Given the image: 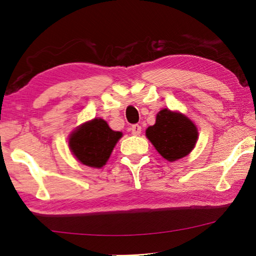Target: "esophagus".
I'll list each match as a JSON object with an SVG mask.
<instances>
[{
  "label": "esophagus",
  "mask_w": 256,
  "mask_h": 256,
  "mask_svg": "<svg viewBox=\"0 0 256 256\" xmlns=\"http://www.w3.org/2000/svg\"><path fill=\"white\" fill-rule=\"evenodd\" d=\"M140 131H142V128H140V125H138V124L132 125L131 132H132L133 135H140Z\"/></svg>",
  "instance_id": "34e87169"
}]
</instances>
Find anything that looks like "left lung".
Here are the masks:
<instances>
[{
  "instance_id": "8db88e82",
  "label": "left lung",
  "mask_w": 256,
  "mask_h": 256,
  "mask_svg": "<svg viewBox=\"0 0 256 256\" xmlns=\"http://www.w3.org/2000/svg\"><path fill=\"white\" fill-rule=\"evenodd\" d=\"M146 136L165 160L175 162L194 150L198 131L186 116L164 108L157 113L156 123L146 130Z\"/></svg>"
}]
</instances>
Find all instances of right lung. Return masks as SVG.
Returning a JSON list of instances; mask_svg holds the SVG:
<instances>
[{"label":"right lung","mask_w":256,"mask_h":256,"mask_svg":"<svg viewBox=\"0 0 256 256\" xmlns=\"http://www.w3.org/2000/svg\"><path fill=\"white\" fill-rule=\"evenodd\" d=\"M121 138L122 133L111 130L104 120L94 118L72 132L69 148L81 164L101 168Z\"/></svg>","instance_id":"right-lung-1"}]
</instances>
